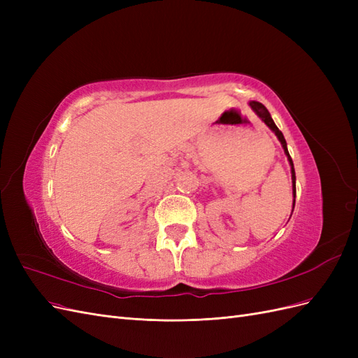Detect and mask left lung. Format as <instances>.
Here are the masks:
<instances>
[{
    "label": "left lung",
    "instance_id": "8db88e82",
    "mask_svg": "<svg viewBox=\"0 0 358 358\" xmlns=\"http://www.w3.org/2000/svg\"><path fill=\"white\" fill-rule=\"evenodd\" d=\"M249 106H251V109L259 116V119H262V121L272 129V131L276 134V137L279 138V142H280V145H282V148H284V152H285V155H287V158H288V161H289V166H291V179H292V196H294V200H292V209H294V204H296V171H294V164H292V159H291V157H289V152H288V149H287V142H285V138H284V134L279 131V128L276 127V124L273 122V119H272V116H270V113H268V110L266 109V107L262 104V103H258V101H251L249 103Z\"/></svg>",
    "mask_w": 358,
    "mask_h": 358
}]
</instances>
